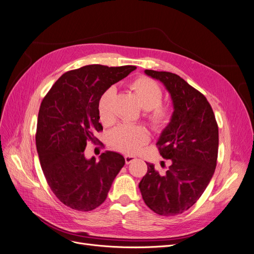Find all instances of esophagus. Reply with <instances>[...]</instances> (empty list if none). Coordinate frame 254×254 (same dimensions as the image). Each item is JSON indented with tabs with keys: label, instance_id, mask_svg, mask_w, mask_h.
<instances>
[{
	"label": "esophagus",
	"instance_id": "1",
	"mask_svg": "<svg viewBox=\"0 0 254 254\" xmlns=\"http://www.w3.org/2000/svg\"><path fill=\"white\" fill-rule=\"evenodd\" d=\"M135 161L134 157H131V156H125V164L126 165H130L132 162Z\"/></svg>",
	"mask_w": 254,
	"mask_h": 254
}]
</instances>
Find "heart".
I'll return each instance as SVG.
<instances>
[{"label": "heart", "instance_id": "b5f03b06", "mask_svg": "<svg viewBox=\"0 0 254 254\" xmlns=\"http://www.w3.org/2000/svg\"><path fill=\"white\" fill-rule=\"evenodd\" d=\"M129 89L139 106L144 111L143 120L155 133H162L174 122L175 108L164 102L163 91L158 83L149 77L140 76L129 83ZM98 116L103 126H111L115 122L113 112V92H105L98 103ZM150 140L147 130L142 127L119 126L110 136L111 147L124 155H136Z\"/></svg>", "mask_w": 254, "mask_h": 254}]
</instances>
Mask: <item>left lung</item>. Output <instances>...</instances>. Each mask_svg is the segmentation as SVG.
Returning <instances> with one entry per match:
<instances>
[{
    "label": "left lung",
    "mask_w": 254,
    "mask_h": 254,
    "mask_svg": "<svg viewBox=\"0 0 254 254\" xmlns=\"http://www.w3.org/2000/svg\"><path fill=\"white\" fill-rule=\"evenodd\" d=\"M144 73L164 84L173 99L175 118L157 143L162 158L172 165L160 176L148 163L139 189L152 211L175 216L191 208L210 183L218 157V125L207 98L183 78L165 71Z\"/></svg>",
    "instance_id": "left-lung-1"
}]
</instances>
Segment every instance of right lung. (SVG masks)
Instances as JSON below:
<instances>
[{"label": "right lung", "mask_w": 254, "mask_h": 254, "mask_svg": "<svg viewBox=\"0 0 254 254\" xmlns=\"http://www.w3.org/2000/svg\"><path fill=\"white\" fill-rule=\"evenodd\" d=\"M135 66L89 65L66 72L44 97L38 114L36 147L48 186L65 206L80 212L99 207L125 164L123 156L106 151L100 161L87 160V144L103 143L98 103L113 84Z\"/></svg>", "instance_id": "right-lung-1"}]
</instances>
